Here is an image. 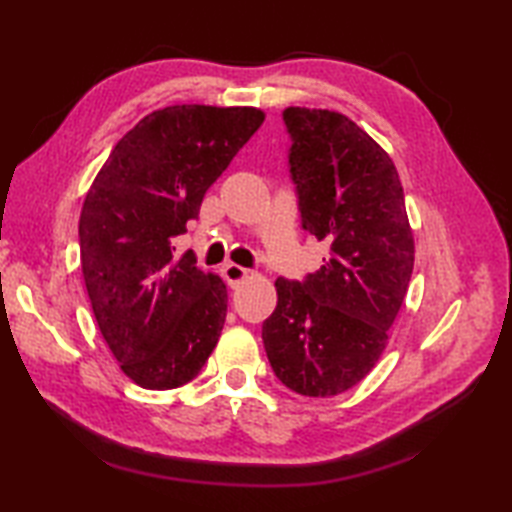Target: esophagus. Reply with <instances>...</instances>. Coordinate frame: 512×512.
<instances>
[{
  "label": "esophagus",
  "instance_id": "34e87169",
  "mask_svg": "<svg viewBox=\"0 0 512 512\" xmlns=\"http://www.w3.org/2000/svg\"><path fill=\"white\" fill-rule=\"evenodd\" d=\"M222 275L228 281V286H237L239 281H244L248 277V270L242 268V266H237V264H226L222 268Z\"/></svg>",
  "mask_w": 512,
  "mask_h": 512
}]
</instances>
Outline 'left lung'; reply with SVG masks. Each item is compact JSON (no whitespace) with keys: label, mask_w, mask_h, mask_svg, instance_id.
Masks as SVG:
<instances>
[{"label":"left lung","mask_w":512,"mask_h":512,"mask_svg":"<svg viewBox=\"0 0 512 512\" xmlns=\"http://www.w3.org/2000/svg\"><path fill=\"white\" fill-rule=\"evenodd\" d=\"M301 226L330 244L306 281L277 279L262 339L275 376L301 396L352 389L383 354L413 270L405 193L387 151L332 110L286 107Z\"/></svg>","instance_id":"left-lung-1"}]
</instances>
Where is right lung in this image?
Wrapping results in <instances>:
<instances>
[{
	"label": "right lung",
	"instance_id": "right-lung-1",
	"mask_svg": "<svg viewBox=\"0 0 512 512\" xmlns=\"http://www.w3.org/2000/svg\"><path fill=\"white\" fill-rule=\"evenodd\" d=\"M266 114L257 107L171 105L118 140L85 195L81 270L103 339L145 389L200 374L226 319V286L171 239L195 220Z\"/></svg>",
	"mask_w": 512,
	"mask_h": 512
}]
</instances>
